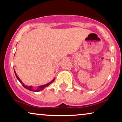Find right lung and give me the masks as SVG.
Returning <instances> with one entry per match:
<instances>
[{
    "mask_svg": "<svg viewBox=\"0 0 122 122\" xmlns=\"http://www.w3.org/2000/svg\"><path fill=\"white\" fill-rule=\"evenodd\" d=\"M14 71H15V73L16 77L17 79L19 81V82H20L21 83V85H23V87H24V88H25V89H27V90H30V91H32V92H39V91H40V90H43V89H44V88H45V87H47V86H49V85L50 84H51V83H52L54 81H55V78H54L53 80L51 82H50L48 83H46V84H45V85H41V86H39V87H38L37 89H36V90H34V89H32V86H27V85H24V83H23V82H22V81H21V80H20V79L18 77H17V76L16 75V72H15V70H14Z\"/></svg>",
    "mask_w": 122,
    "mask_h": 122,
    "instance_id": "add662e5",
    "label": "right lung"
}]
</instances>
